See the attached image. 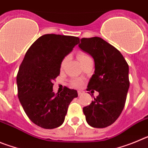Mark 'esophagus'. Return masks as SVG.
<instances>
[{"instance_id": "obj_1", "label": "esophagus", "mask_w": 148, "mask_h": 148, "mask_svg": "<svg viewBox=\"0 0 148 148\" xmlns=\"http://www.w3.org/2000/svg\"><path fill=\"white\" fill-rule=\"evenodd\" d=\"M82 93H83V91H82V90H78V95H81Z\"/></svg>"}]
</instances>
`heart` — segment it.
Returning <instances> with one entry per match:
<instances>
[{"mask_svg":"<svg viewBox=\"0 0 148 148\" xmlns=\"http://www.w3.org/2000/svg\"><path fill=\"white\" fill-rule=\"evenodd\" d=\"M78 56V59H79V61H81V63L90 57L88 55L85 54V53H79ZM68 59H69V56H65L64 58H63L62 61H61V68H63L64 66H65V64H66V62H67ZM71 84L73 87H79L82 85V81L80 80V79H74V80H72Z\"/></svg>","mask_w":148,"mask_h":148,"instance_id":"obj_1","label":"heart"}]
</instances>
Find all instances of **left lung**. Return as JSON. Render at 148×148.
I'll return each mask as SVG.
<instances>
[{"mask_svg":"<svg viewBox=\"0 0 148 148\" xmlns=\"http://www.w3.org/2000/svg\"><path fill=\"white\" fill-rule=\"evenodd\" d=\"M78 47L95 61V71L87 90L99 93L83 108L86 121L93 127H107L116 121L125 108L130 87L129 66L118 49L99 37L83 38Z\"/></svg>","mask_w":148,"mask_h":148,"instance_id":"obj_1","label":"left lung"}]
</instances>
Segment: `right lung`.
Instances as JSON below:
<instances>
[{
  "label": "right lung",
  "instance_id": "right-lung-1",
  "mask_svg": "<svg viewBox=\"0 0 148 148\" xmlns=\"http://www.w3.org/2000/svg\"><path fill=\"white\" fill-rule=\"evenodd\" d=\"M79 41L75 36L44 35L29 48L21 64L17 75L18 99L29 119L40 127L61 126L68 106L78 96L76 90L66 87L56 94L53 82L59 75L63 58Z\"/></svg>",
  "mask_w": 148,
  "mask_h": 148
}]
</instances>
